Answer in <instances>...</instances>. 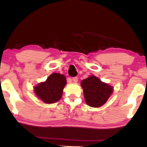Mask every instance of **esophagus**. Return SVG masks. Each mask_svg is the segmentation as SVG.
Returning a JSON list of instances; mask_svg holds the SVG:
<instances>
[{
	"label": "esophagus",
	"mask_w": 147,
	"mask_h": 147,
	"mask_svg": "<svg viewBox=\"0 0 147 147\" xmlns=\"http://www.w3.org/2000/svg\"><path fill=\"white\" fill-rule=\"evenodd\" d=\"M72 81H73L74 82H78V78H77V77H72Z\"/></svg>",
	"instance_id": "1"
}]
</instances>
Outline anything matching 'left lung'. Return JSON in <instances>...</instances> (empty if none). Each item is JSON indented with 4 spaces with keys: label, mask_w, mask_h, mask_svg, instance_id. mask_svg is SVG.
<instances>
[{
    "label": "left lung",
    "mask_w": 147,
    "mask_h": 147,
    "mask_svg": "<svg viewBox=\"0 0 147 147\" xmlns=\"http://www.w3.org/2000/svg\"><path fill=\"white\" fill-rule=\"evenodd\" d=\"M85 101L90 107H99L107 101L113 93V87L96 76L88 77L81 82Z\"/></svg>",
    "instance_id": "obj_1"
}]
</instances>
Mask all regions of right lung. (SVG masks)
I'll use <instances>...</instances> for the list:
<instances>
[{
	"label": "right lung",
	"mask_w": 147,
	"mask_h": 147,
	"mask_svg": "<svg viewBox=\"0 0 147 147\" xmlns=\"http://www.w3.org/2000/svg\"><path fill=\"white\" fill-rule=\"evenodd\" d=\"M66 78L63 75L53 73L44 82L34 87L37 97L45 103L51 104L59 101L62 97L63 90L66 85Z\"/></svg>",
	"instance_id": "right-lung-1"
}]
</instances>
